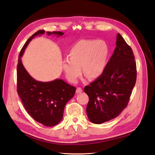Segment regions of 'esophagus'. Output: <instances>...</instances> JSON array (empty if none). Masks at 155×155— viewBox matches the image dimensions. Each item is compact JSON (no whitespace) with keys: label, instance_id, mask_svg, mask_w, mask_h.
Listing matches in <instances>:
<instances>
[{"label":"esophagus","instance_id":"esophagus-1","mask_svg":"<svg viewBox=\"0 0 155 155\" xmlns=\"http://www.w3.org/2000/svg\"><path fill=\"white\" fill-rule=\"evenodd\" d=\"M82 92V89L80 87H78L77 89H76V93H80Z\"/></svg>","mask_w":155,"mask_h":155}]
</instances>
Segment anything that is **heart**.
<instances>
[{
    "mask_svg": "<svg viewBox=\"0 0 155 155\" xmlns=\"http://www.w3.org/2000/svg\"><path fill=\"white\" fill-rule=\"evenodd\" d=\"M109 55V47L102 40H81L71 48L69 58H64L62 68L65 77L75 83L83 72L89 78L101 76L106 69Z\"/></svg>",
    "mask_w": 155,
    "mask_h": 155,
    "instance_id": "heart-1",
    "label": "heart"
}]
</instances>
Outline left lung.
<instances>
[{
    "label": "left lung",
    "mask_w": 155,
    "mask_h": 155,
    "mask_svg": "<svg viewBox=\"0 0 155 155\" xmlns=\"http://www.w3.org/2000/svg\"><path fill=\"white\" fill-rule=\"evenodd\" d=\"M131 48L120 34L103 74L85 86L86 111L91 122L102 124L119 116L127 107L136 81V64Z\"/></svg>",
    "instance_id": "left-lung-1"
}]
</instances>
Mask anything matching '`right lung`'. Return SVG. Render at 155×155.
Instances as JSON below:
<instances>
[{"mask_svg": "<svg viewBox=\"0 0 155 155\" xmlns=\"http://www.w3.org/2000/svg\"><path fill=\"white\" fill-rule=\"evenodd\" d=\"M40 30L32 35L23 45L19 55L17 69V91L28 114L37 122L46 127H53L61 122L64 107L75 94L76 87L61 79L48 82L36 81L25 68L21 58L25 50L32 39L42 35ZM48 36L60 37L62 32H46Z\"/></svg>", "mask_w": 155, "mask_h": 155, "instance_id": "right-lung-1", "label": "right lung"}]
</instances>
